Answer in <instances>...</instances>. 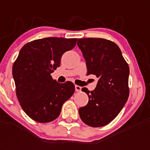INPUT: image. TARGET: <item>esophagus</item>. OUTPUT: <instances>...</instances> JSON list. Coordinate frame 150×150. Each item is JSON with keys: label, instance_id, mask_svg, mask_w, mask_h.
<instances>
[{"label": "esophagus", "instance_id": "esophagus-1", "mask_svg": "<svg viewBox=\"0 0 150 150\" xmlns=\"http://www.w3.org/2000/svg\"><path fill=\"white\" fill-rule=\"evenodd\" d=\"M75 91L76 92H80L81 91V89H82V87L79 86H77V85H75Z\"/></svg>", "mask_w": 150, "mask_h": 150}]
</instances>
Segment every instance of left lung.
I'll use <instances>...</instances> for the list:
<instances>
[{
  "label": "left lung",
  "instance_id": "obj_1",
  "mask_svg": "<svg viewBox=\"0 0 150 150\" xmlns=\"http://www.w3.org/2000/svg\"><path fill=\"white\" fill-rule=\"evenodd\" d=\"M85 58L87 75L98 78L93 91L82 90L89 102L79 110L80 118L93 128L107 125L120 113L129 96V67L116 43L101 38L79 39L77 42Z\"/></svg>",
  "mask_w": 150,
  "mask_h": 150
}]
</instances>
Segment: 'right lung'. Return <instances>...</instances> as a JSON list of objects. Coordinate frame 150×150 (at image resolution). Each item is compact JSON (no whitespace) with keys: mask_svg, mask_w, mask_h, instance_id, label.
Segmentation results:
<instances>
[{"mask_svg":"<svg viewBox=\"0 0 150 150\" xmlns=\"http://www.w3.org/2000/svg\"><path fill=\"white\" fill-rule=\"evenodd\" d=\"M77 39L47 37L22 47L13 64L16 96L28 116L40 123L58 117L64 103L72 96L75 85L58 83L50 75L61 65L64 53L76 45Z\"/></svg>","mask_w":150,"mask_h":150,"instance_id":"right-lung-1","label":"right lung"}]
</instances>
